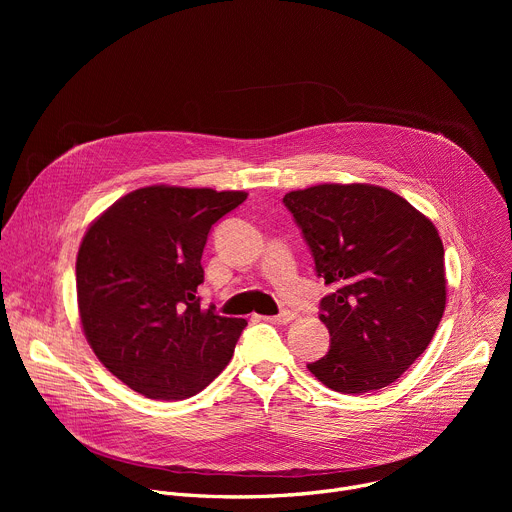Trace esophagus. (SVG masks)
I'll list each match as a JSON object with an SVG mask.
<instances>
[{
  "mask_svg": "<svg viewBox=\"0 0 512 512\" xmlns=\"http://www.w3.org/2000/svg\"><path fill=\"white\" fill-rule=\"evenodd\" d=\"M294 318H296L294 312L283 310V312H279L277 316H265L263 320H265V322H271V324H287V322H291Z\"/></svg>",
  "mask_w": 512,
  "mask_h": 512,
  "instance_id": "esophagus-1",
  "label": "esophagus"
}]
</instances>
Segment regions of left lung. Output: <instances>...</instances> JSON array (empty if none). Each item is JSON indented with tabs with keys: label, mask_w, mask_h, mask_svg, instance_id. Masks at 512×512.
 I'll return each mask as SVG.
<instances>
[{
	"label": "left lung",
	"mask_w": 512,
	"mask_h": 512,
	"mask_svg": "<svg viewBox=\"0 0 512 512\" xmlns=\"http://www.w3.org/2000/svg\"><path fill=\"white\" fill-rule=\"evenodd\" d=\"M334 291L320 302L330 350L308 371L360 395L395 383L429 346L446 310L444 245L399 194L373 184H320L283 196Z\"/></svg>",
	"instance_id": "8db88e82"
}]
</instances>
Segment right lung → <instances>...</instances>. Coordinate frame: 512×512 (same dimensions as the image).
<instances>
[{
    "mask_svg": "<svg viewBox=\"0 0 512 512\" xmlns=\"http://www.w3.org/2000/svg\"><path fill=\"white\" fill-rule=\"evenodd\" d=\"M247 192L145 186L109 206L83 237L77 298L105 369L162 401L188 399L227 367L247 326L200 310L202 251L212 225Z\"/></svg>",
    "mask_w": 512,
    "mask_h": 512,
    "instance_id": "right-lung-1",
    "label": "right lung"
}]
</instances>
